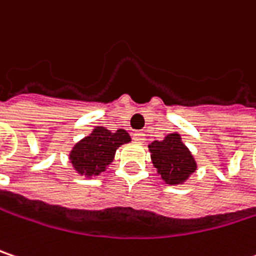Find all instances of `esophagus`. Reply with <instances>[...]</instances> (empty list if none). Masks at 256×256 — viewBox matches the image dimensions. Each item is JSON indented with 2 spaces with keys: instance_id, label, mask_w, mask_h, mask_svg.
I'll return each instance as SVG.
<instances>
[{
  "instance_id": "34e87169",
  "label": "esophagus",
  "mask_w": 256,
  "mask_h": 256,
  "mask_svg": "<svg viewBox=\"0 0 256 256\" xmlns=\"http://www.w3.org/2000/svg\"><path fill=\"white\" fill-rule=\"evenodd\" d=\"M133 140L138 143H143L144 142V133L143 132H134L133 133Z\"/></svg>"
}]
</instances>
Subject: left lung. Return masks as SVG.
<instances>
[{"label":"left lung","mask_w":256,"mask_h":256,"mask_svg":"<svg viewBox=\"0 0 256 256\" xmlns=\"http://www.w3.org/2000/svg\"><path fill=\"white\" fill-rule=\"evenodd\" d=\"M149 152L160 178L170 186L184 184L197 170V162L180 133H170L164 140H154L149 144Z\"/></svg>","instance_id":"obj_1"}]
</instances>
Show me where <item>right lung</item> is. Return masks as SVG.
<instances>
[{
  "mask_svg": "<svg viewBox=\"0 0 256 256\" xmlns=\"http://www.w3.org/2000/svg\"><path fill=\"white\" fill-rule=\"evenodd\" d=\"M130 140V134L123 128L112 132L97 126L72 148L69 162L80 175H85L86 178L98 176L113 162L116 150Z\"/></svg>",
  "mask_w": 256,
  "mask_h": 256,
  "instance_id": "right-lung-1",
  "label": "right lung"
}]
</instances>
